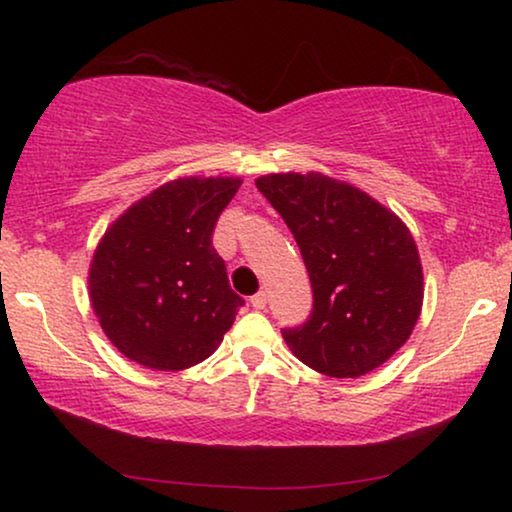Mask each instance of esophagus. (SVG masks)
<instances>
[{
  "mask_svg": "<svg viewBox=\"0 0 512 512\" xmlns=\"http://www.w3.org/2000/svg\"><path fill=\"white\" fill-rule=\"evenodd\" d=\"M265 305H268V293L265 291H258L256 296H251V307L254 310H265Z\"/></svg>",
  "mask_w": 512,
  "mask_h": 512,
  "instance_id": "1",
  "label": "esophagus"
}]
</instances>
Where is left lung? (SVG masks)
Instances as JSON below:
<instances>
[{
    "label": "left lung",
    "instance_id": "obj_1",
    "mask_svg": "<svg viewBox=\"0 0 512 512\" xmlns=\"http://www.w3.org/2000/svg\"><path fill=\"white\" fill-rule=\"evenodd\" d=\"M256 186L296 237L312 282L310 319L282 328L286 345L328 377L382 366L422 312V263L410 230L370 195L326 174H268Z\"/></svg>",
    "mask_w": 512,
    "mask_h": 512
}]
</instances>
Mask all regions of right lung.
<instances>
[{"instance_id":"1","label":"right lung","mask_w":512,"mask_h":512,"mask_svg":"<svg viewBox=\"0 0 512 512\" xmlns=\"http://www.w3.org/2000/svg\"><path fill=\"white\" fill-rule=\"evenodd\" d=\"M242 181L177 179L135 202L97 244L90 303L118 352L153 370H184L221 345L244 300L230 289L212 235Z\"/></svg>"}]
</instances>
